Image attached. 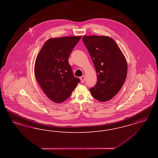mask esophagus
Segmentation results:
<instances>
[{
	"label": "esophagus",
	"instance_id": "esophagus-1",
	"mask_svg": "<svg viewBox=\"0 0 158 158\" xmlns=\"http://www.w3.org/2000/svg\"><path fill=\"white\" fill-rule=\"evenodd\" d=\"M85 76H82L81 77V81L82 83H83L85 82Z\"/></svg>",
	"mask_w": 158,
	"mask_h": 158
}]
</instances>
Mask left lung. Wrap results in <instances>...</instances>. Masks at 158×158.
I'll list each match as a JSON object with an SVG mask.
<instances>
[{
  "instance_id": "8db88e82",
  "label": "left lung",
  "mask_w": 158,
  "mask_h": 158,
  "mask_svg": "<svg viewBox=\"0 0 158 158\" xmlns=\"http://www.w3.org/2000/svg\"><path fill=\"white\" fill-rule=\"evenodd\" d=\"M97 73V82L90 88L92 97L100 102L110 100L126 81L127 64L115 41L108 36H83Z\"/></svg>"
}]
</instances>
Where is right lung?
Wrapping results in <instances>:
<instances>
[{
    "mask_svg": "<svg viewBox=\"0 0 158 158\" xmlns=\"http://www.w3.org/2000/svg\"><path fill=\"white\" fill-rule=\"evenodd\" d=\"M81 38V36L50 38L38 54L35 76L45 95L54 102L66 100L81 82L74 76L68 61Z\"/></svg>",
    "mask_w": 158,
    "mask_h": 158,
    "instance_id": "1",
    "label": "right lung"
}]
</instances>
